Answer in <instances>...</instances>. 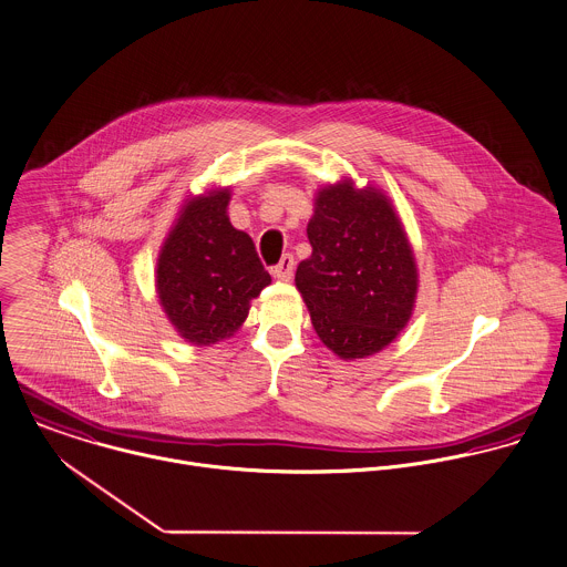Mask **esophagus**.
Instances as JSON below:
<instances>
[{"mask_svg":"<svg viewBox=\"0 0 567 567\" xmlns=\"http://www.w3.org/2000/svg\"><path fill=\"white\" fill-rule=\"evenodd\" d=\"M293 267H296V260L291 254H285L280 258V262L271 269V274L278 278V280H289L293 276Z\"/></svg>","mask_w":567,"mask_h":567,"instance_id":"1","label":"esophagus"}]
</instances>
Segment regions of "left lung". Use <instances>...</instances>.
Segmentation results:
<instances>
[{
	"instance_id": "8db88e82",
	"label": "left lung",
	"mask_w": 567,
	"mask_h": 567,
	"mask_svg": "<svg viewBox=\"0 0 567 567\" xmlns=\"http://www.w3.org/2000/svg\"><path fill=\"white\" fill-rule=\"evenodd\" d=\"M313 247L296 287L318 338L342 360L373 355L409 324L417 265L389 196L353 181L327 185L307 225Z\"/></svg>"
}]
</instances>
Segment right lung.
<instances>
[{"instance_id": "1", "label": "right lung", "mask_w": 567, "mask_h": 567, "mask_svg": "<svg viewBox=\"0 0 567 567\" xmlns=\"http://www.w3.org/2000/svg\"><path fill=\"white\" fill-rule=\"evenodd\" d=\"M229 189L189 198L156 260V293L176 333L209 347L231 338L271 282L254 240L229 223Z\"/></svg>"}]
</instances>
